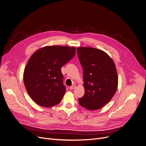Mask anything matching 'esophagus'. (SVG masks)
<instances>
[{"label": "esophagus", "mask_w": 146, "mask_h": 146, "mask_svg": "<svg viewBox=\"0 0 146 146\" xmlns=\"http://www.w3.org/2000/svg\"><path fill=\"white\" fill-rule=\"evenodd\" d=\"M76 85H75V84H73V85H72V86H70V89L73 90V89H75V88H76Z\"/></svg>", "instance_id": "1"}]
</instances>
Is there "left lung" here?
<instances>
[{"mask_svg": "<svg viewBox=\"0 0 146 146\" xmlns=\"http://www.w3.org/2000/svg\"><path fill=\"white\" fill-rule=\"evenodd\" d=\"M77 50L83 69L85 88L79 104L88 110H99L111 100L117 91L118 77L115 64L101 50L80 47Z\"/></svg>", "mask_w": 146, "mask_h": 146, "instance_id": "left-lung-1", "label": "left lung"}]
</instances>
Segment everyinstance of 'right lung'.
Here are the masks:
<instances>
[{
  "instance_id": "1",
  "label": "right lung",
  "mask_w": 146,
  "mask_h": 146,
  "mask_svg": "<svg viewBox=\"0 0 146 146\" xmlns=\"http://www.w3.org/2000/svg\"><path fill=\"white\" fill-rule=\"evenodd\" d=\"M75 53L74 47L51 45L33 54L25 67L23 79L29 96L35 103L48 108L60 102L66 91L61 68Z\"/></svg>"
}]
</instances>
